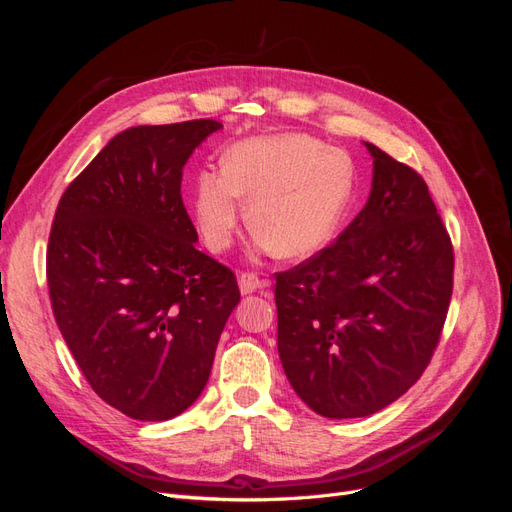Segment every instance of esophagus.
Here are the masks:
<instances>
[{"instance_id": "34e87169", "label": "esophagus", "mask_w": 512, "mask_h": 512, "mask_svg": "<svg viewBox=\"0 0 512 512\" xmlns=\"http://www.w3.org/2000/svg\"><path fill=\"white\" fill-rule=\"evenodd\" d=\"M258 288H269L267 280H258L254 273H241L239 275V290L241 294H252Z\"/></svg>"}]
</instances>
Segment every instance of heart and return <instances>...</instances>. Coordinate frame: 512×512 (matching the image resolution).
<instances>
[{"instance_id":"b5f03b06","label":"heart","mask_w":512,"mask_h":512,"mask_svg":"<svg viewBox=\"0 0 512 512\" xmlns=\"http://www.w3.org/2000/svg\"><path fill=\"white\" fill-rule=\"evenodd\" d=\"M354 198V164L318 138L286 132L232 145L222 168L194 177V220L211 252L235 243L245 203L262 254L307 258L342 226Z\"/></svg>"}]
</instances>
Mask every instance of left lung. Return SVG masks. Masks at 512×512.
Returning <instances> with one entry per match:
<instances>
[{"instance_id":"left-lung-1","label":"left lung","mask_w":512,"mask_h":512,"mask_svg":"<svg viewBox=\"0 0 512 512\" xmlns=\"http://www.w3.org/2000/svg\"><path fill=\"white\" fill-rule=\"evenodd\" d=\"M365 207L327 250L277 273V350L327 418L386 408L421 378L453 292V245L427 183L376 145Z\"/></svg>"}]
</instances>
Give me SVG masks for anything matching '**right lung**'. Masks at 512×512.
<instances>
[{
  "label": "right lung",
  "instance_id": "1",
  "mask_svg": "<svg viewBox=\"0 0 512 512\" xmlns=\"http://www.w3.org/2000/svg\"><path fill=\"white\" fill-rule=\"evenodd\" d=\"M220 121L119 132L61 196L46 252L57 327L100 399L168 421L203 393L241 294L196 250L183 166Z\"/></svg>",
  "mask_w": 512,
  "mask_h": 512
}]
</instances>
